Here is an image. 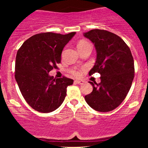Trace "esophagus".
<instances>
[{"instance_id":"obj_1","label":"esophagus","mask_w":148,"mask_h":148,"mask_svg":"<svg viewBox=\"0 0 148 148\" xmlns=\"http://www.w3.org/2000/svg\"><path fill=\"white\" fill-rule=\"evenodd\" d=\"M75 83H76V84H77L82 85V84H84V81H79V80H76Z\"/></svg>"}]
</instances>
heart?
Instances as JSON below:
<instances>
[{
  "mask_svg": "<svg viewBox=\"0 0 148 148\" xmlns=\"http://www.w3.org/2000/svg\"><path fill=\"white\" fill-rule=\"evenodd\" d=\"M88 45H90L89 43H88V42H86V41H81L79 44H78L77 47H78V48H79V47H86V46H88ZM72 74L74 76H76V77H78V76H79L80 75H81V71L78 70V69H75V70H73L72 71Z\"/></svg>",
  "mask_w": 148,
  "mask_h": 148,
  "instance_id": "1",
  "label": "heart"
}]
</instances>
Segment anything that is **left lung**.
Returning <instances> with one entry per match:
<instances>
[{"label": "left lung", "instance_id": "obj_1", "mask_svg": "<svg viewBox=\"0 0 148 148\" xmlns=\"http://www.w3.org/2000/svg\"><path fill=\"white\" fill-rule=\"evenodd\" d=\"M95 47V64L89 75L99 73L101 82L89 83L93 90L85 96L86 102L97 111H113L130 91L134 77V62L130 49L121 37L105 30L93 29L84 33Z\"/></svg>", "mask_w": 148, "mask_h": 148}]
</instances>
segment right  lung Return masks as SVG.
Returning a JSON list of instances; mask_svg holds the SVG:
<instances>
[{"label": "right lung", "mask_w": 148, "mask_h": 148, "mask_svg": "<svg viewBox=\"0 0 148 148\" xmlns=\"http://www.w3.org/2000/svg\"><path fill=\"white\" fill-rule=\"evenodd\" d=\"M38 33L24 42L18 50L15 62V79L26 102L35 111L50 113L63 102L67 86L72 79L49 75L60 63L64 46L75 35Z\"/></svg>", "instance_id": "obj_1"}]
</instances>
